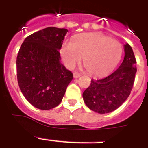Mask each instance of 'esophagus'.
<instances>
[{
	"label": "esophagus",
	"mask_w": 148,
	"mask_h": 148,
	"mask_svg": "<svg viewBox=\"0 0 148 148\" xmlns=\"http://www.w3.org/2000/svg\"><path fill=\"white\" fill-rule=\"evenodd\" d=\"M74 78H78V77H80V74H79V73H77V72H74Z\"/></svg>",
	"instance_id": "obj_1"
}]
</instances>
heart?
<instances>
[{"instance_id": "obj_1", "label": "heart", "mask_w": 148, "mask_h": 148, "mask_svg": "<svg viewBox=\"0 0 148 148\" xmlns=\"http://www.w3.org/2000/svg\"><path fill=\"white\" fill-rule=\"evenodd\" d=\"M122 45L119 41L102 33H83L72 42H65L61 55L65 65L73 68L83 57V63L92 75L101 76L110 72L119 62Z\"/></svg>"}]
</instances>
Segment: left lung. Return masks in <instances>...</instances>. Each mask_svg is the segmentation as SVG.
<instances>
[{"label": "left lung", "mask_w": 148, "mask_h": 148, "mask_svg": "<svg viewBox=\"0 0 148 148\" xmlns=\"http://www.w3.org/2000/svg\"><path fill=\"white\" fill-rule=\"evenodd\" d=\"M132 47L124 45V58L118 69L104 77L92 79L83 93V101L90 110L100 114L114 111L129 97L137 69Z\"/></svg>", "instance_id": "1"}]
</instances>
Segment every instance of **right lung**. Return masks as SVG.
I'll list each match as a JSON object with an SVG mask.
<instances>
[{
  "label": "right lung",
  "instance_id": "right-lung-1",
  "mask_svg": "<svg viewBox=\"0 0 148 148\" xmlns=\"http://www.w3.org/2000/svg\"><path fill=\"white\" fill-rule=\"evenodd\" d=\"M68 29L47 27L24 39L16 60L17 79L23 95L39 110H47L61 103L71 71L61 63V49Z\"/></svg>",
  "mask_w": 148,
  "mask_h": 148
}]
</instances>
